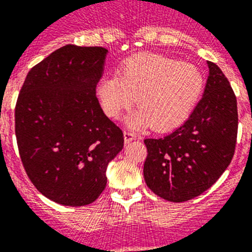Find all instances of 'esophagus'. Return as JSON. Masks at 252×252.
Returning <instances> with one entry per match:
<instances>
[{
    "mask_svg": "<svg viewBox=\"0 0 252 252\" xmlns=\"http://www.w3.org/2000/svg\"><path fill=\"white\" fill-rule=\"evenodd\" d=\"M135 138H137L135 133L130 132V130H126V132H124V142H126V143H130V142L134 141Z\"/></svg>",
    "mask_w": 252,
    "mask_h": 252,
    "instance_id": "34e87169",
    "label": "esophagus"
}]
</instances>
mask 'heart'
<instances>
[{
    "mask_svg": "<svg viewBox=\"0 0 252 252\" xmlns=\"http://www.w3.org/2000/svg\"><path fill=\"white\" fill-rule=\"evenodd\" d=\"M202 72L190 63L159 54L142 53L129 58L118 74L99 81L96 94L104 113L118 118L135 102L139 109L126 119L130 126L168 130L191 113L202 93Z\"/></svg>",
    "mask_w": 252,
    "mask_h": 252,
    "instance_id": "obj_1",
    "label": "heart"
}]
</instances>
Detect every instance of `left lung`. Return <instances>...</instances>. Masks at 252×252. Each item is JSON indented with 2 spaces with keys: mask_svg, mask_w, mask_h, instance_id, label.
<instances>
[{
  "mask_svg": "<svg viewBox=\"0 0 252 252\" xmlns=\"http://www.w3.org/2000/svg\"><path fill=\"white\" fill-rule=\"evenodd\" d=\"M204 94L189 119L163 138H147L143 175L147 187L168 202L200 195L224 172L237 139V100L213 62Z\"/></svg>",
  "mask_w": 252,
  "mask_h": 252,
  "instance_id": "1",
  "label": "left lung"
}]
</instances>
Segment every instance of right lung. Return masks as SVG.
I'll return each instance as SVG.
<instances>
[{
  "label": "right lung",
  "instance_id": "add662e5",
  "mask_svg": "<svg viewBox=\"0 0 252 252\" xmlns=\"http://www.w3.org/2000/svg\"><path fill=\"white\" fill-rule=\"evenodd\" d=\"M108 49L64 45L34 65L15 108L21 162L34 187L62 205L95 202L106 167L122 151V129L102 111L96 85Z\"/></svg>",
  "mask_w": 252,
  "mask_h": 252
}]
</instances>
